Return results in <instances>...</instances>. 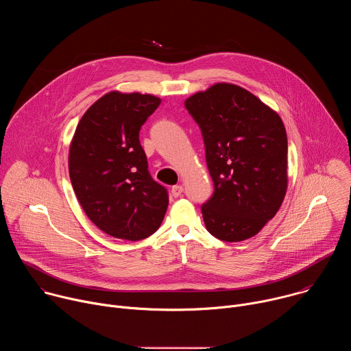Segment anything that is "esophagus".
Instances as JSON below:
<instances>
[{"mask_svg":"<svg viewBox=\"0 0 351 351\" xmlns=\"http://www.w3.org/2000/svg\"><path fill=\"white\" fill-rule=\"evenodd\" d=\"M182 193H183V186H180V184L172 186V189H171V194H172L173 197H179Z\"/></svg>","mask_w":351,"mask_h":351,"instance_id":"esophagus-1","label":"esophagus"}]
</instances>
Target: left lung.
Listing matches in <instances>:
<instances>
[{"mask_svg":"<svg viewBox=\"0 0 351 351\" xmlns=\"http://www.w3.org/2000/svg\"><path fill=\"white\" fill-rule=\"evenodd\" d=\"M184 107L202 130L214 193L202 206L207 230L223 241L256 236L287 189V136L280 117L250 91L217 83Z\"/></svg>","mask_w":351,"mask_h":351,"instance_id":"left-lung-1","label":"left lung"}]
</instances>
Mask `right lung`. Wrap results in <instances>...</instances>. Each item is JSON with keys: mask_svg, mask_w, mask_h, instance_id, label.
<instances>
[{"mask_svg": "<svg viewBox=\"0 0 351 351\" xmlns=\"http://www.w3.org/2000/svg\"><path fill=\"white\" fill-rule=\"evenodd\" d=\"M161 99L111 91L84 112L69 148V176L82 208L107 234L130 241L152 236L168 208V190L148 172L138 140Z\"/></svg>", "mask_w": 351, "mask_h": 351, "instance_id": "right-lung-1", "label": "right lung"}]
</instances>
